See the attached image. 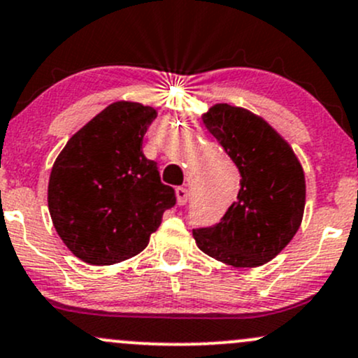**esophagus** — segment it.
Returning <instances> with one entry per match:
<instances>
[{
	"label": "esophagus",
	"instance_id": "obj_1",
	"mask_svg": "<svg viewBox=\"0 0 358 358\" xmlns=\"http://www.w3.org/2000/svg\"><path fill=\"white\" fill-rule=\"evenodd\" d=\"M175 192H176V202H178V206H185L187 201H189V190H187L185 187H178Z\"/></svg>",
	"mask_w": 358,
	"mask_h": 358
}]
</instances>
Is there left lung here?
I'll return each instance as SVG.
<instances>
[{"instance_id": "obj_1", "label": "left lung", "mask_w": 358, "mask_h": 358, "mask_svg": "<svg viewBox=\"0 0 358 358\" xmlns=\"http://www.w3.org/2000/svg\"><path fill=\"white\" fill-rule=\"evenodd\" d=\"M206 129L238 168L240 190L214 227L194 229L197 247L233 268H257L276 257L299 231L306 175L289 144L261 116L214 104Z\"/></svg>"}]
</instances>
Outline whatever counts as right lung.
<instances>
[{"label": "right lung", "mask_w": 358, "mask_h": 358, "mask_svg": "<svg viewBox=\"0 0 358 358\" xmlns=\"http://www.w3.org/2000/svg\"><path fill=\"white\" fill-rule=\"evenodd\" d=\"M154 108L116 101L94 116L56 157L48 185L52 224L71 254L110 266L141 254L175 190L142 152Z\"/></svg>", "instance_id": "1"}]
</instances>
